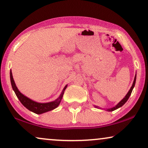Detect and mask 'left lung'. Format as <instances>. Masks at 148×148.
<instances>
[{
	"mask_svg": "<svg viewBox=\"0 0 148 148\" xmlns=\"http://www.w3.org/2000/svg\"><path fill=\"white\" fill-rule=\"evenodd\" d=\"M135 82H136V74H135V75L134 81H133V83L132 86H131V88H130V90H129V91L128 92V93H127V94L126 96H125V98H123L122 100H121L120 102H119L118 103V104H117L115 106L112 107V108H106V109H105V110H106V111H108V112H112V111L114 110H116V109H118L119 108H120V107L123 106V105H124V104H125V103H126L127 101L128 100V99H129V97H130L131 94V92H132V91H133V88H134V86H135ZM94 107H96V108H97L102 109V108H100V107H99V106H95V105H94Z\"/></svg>",
	"mask_w": 148,
	"mask_h": 148,
	"instance_id": "1",
	"label": "left lung"
}]
</instances>
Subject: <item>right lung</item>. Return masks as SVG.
Here are the masks:
<instances>
[{
    "mask_svg": "<svg viewBox=\"0 0 148 148\" xmlns=\"http://www.w3.org/2000/svg\"><path fill=\"white\" fill-rule=\"evenodd\" d=\"M10 79H11L12 88H13V91L15 93L16 96H17V97L19 100L20 102H21V104H23L26 108H27L29 110L32 111V112H33L38 114H42V113L48 112V111L52 110H54V109H55L56 108H57L58 105L60 104V102H61L64 90H65L66 87H67V85H66L65 87L63 88V90H62V93L60 94L59 97H58L56 100L50 102L40 103V102H35V101L31 100V99L27 98V96H24L23 94H21V93L19 92V90H18L17 86H16L15 82H14L11 70L10 71Z\"/></svg>",
    "mask_w": 148,
    "mask_h": 148,
    "instance_id": "obj_1",
    "label": "right lung"
}]
</instances>
